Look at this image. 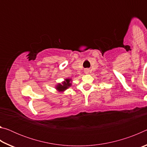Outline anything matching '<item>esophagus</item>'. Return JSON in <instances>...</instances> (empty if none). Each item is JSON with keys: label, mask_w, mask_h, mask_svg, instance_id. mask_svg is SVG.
I'll use <instances>...</instances> for the list:
<instances>
[{"label": "esophagus", "mask_w": 147, "mask_h": 147, "mask_svg": "<svg viewBox=\"0 0 147 147\" xmlns=\"http://www.w3.org/2000/svg\"><path fill=\"white\" fill-rule=\"evenodd\" d=\"M87 72H88V71H87Z\"/></svg>", "instance_id": "34e87169"}]
</instances>
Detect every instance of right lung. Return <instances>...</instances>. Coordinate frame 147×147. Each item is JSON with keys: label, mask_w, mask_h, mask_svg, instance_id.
Listing matches in <instances>:
<instances>
[{"label": "right lung", "mask_w": 147, "mask_h": 147, "mask_svg": "<svg viewBox=\"0 0 147 147\" xmlns=\"http://www.w3.org/2000/svg\"><path fill=\"white\" fill-rule=\"evenodd\" d=\"M65 82H63L62 84H59L56 87V89H58L59 91H63L65 89H67L69 86H71V83H70L71 79H65Z\"/></svg>", "instance_id": "add662e5"}]
</instances>
